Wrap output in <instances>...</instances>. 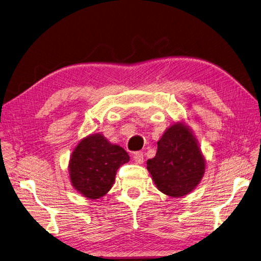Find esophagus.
Returning a JSON list of instances; mask_svg holds the SVG:
<instances>
[{"label":"esophagus","mask_w":261,"mask_h":261,"mask_svg":"<svg viewBox=\"0 0 261 261\" xmlns=\"http://www.w3.org/2000/svg\"><path fill=\"white\" fill-rule=\"evenodd\" d=\"M133 160L138 163V164H142L144 162V158H143V153L142 152H136L135 155H133Z\"/></svg>","instance_id":"esophagus-1"}]
</instances>
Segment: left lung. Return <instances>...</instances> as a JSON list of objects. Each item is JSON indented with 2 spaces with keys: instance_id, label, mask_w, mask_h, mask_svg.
Listing matches in <instances>:
<instances>
[{
  "instance_id": "8db88e82",
  "label": "left lung",
  "mask_w": 261,
  "mask_h": 261,
  "mask_svg": "<svg viewBox=\"0 0 261 261\" xmlns=\"http://www.w3.org/2000/svg\"><path fill=\"white\" fill-rule=\"evenodd\" d=\"M146 169L165 195L183 197L196 189L205 174L206 160L194 133L183 120L166 128Z\"/></svg>"
}]
</instances>
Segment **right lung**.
<instances>
[{"label":"right lung","mask_w":261,"mask_h":261,"mask_svg":"<svg viewBox=\"0 0 261 261\" xmlns=\"http://www.w3.org/2000/svg\"><path fill=\"white\" fill-rule=\"evenodd\" d=\"M129 161L123 148L109 142L102 133H93L80 140L71 153L70 183L84 197L98 199L111 190L118 169Z\"/></svg>","instance_id":"1"}]
</instances>
